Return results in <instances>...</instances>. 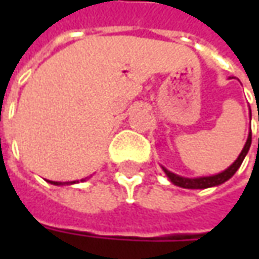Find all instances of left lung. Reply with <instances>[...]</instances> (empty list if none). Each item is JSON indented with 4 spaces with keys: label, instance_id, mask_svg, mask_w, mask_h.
<instances>
[{
    "label": "left lung",
    "instance_id": "8db88e82",
    "mask_svg": "<svg viewBox=\"0 0 259 259\" xmlns=\"http://www.w3.org/2000/svg\"><path fill=\"white\" fill-rule=\"evenodd\" d=\"M259 121V118H258ZM251 140H252V134L249 133L248 135V140H246V143H245L244 150L241 151V154L239 157L235 160V163L231 167H228L225 171L219 174H214V176H209V177H199V179H186V177H180V176H177V174L171 173V171H168V170H165L164 171L167 174V177L170 179V182L174 183L176 186H180V187H184V189H207V187H213V186H219V184L225 183L226 180H229L235 173H236V170L241 167L242 164V161H244L245 155L248 153V150H249V147H251Z\"/></svg>",
    "mask_w": 259,
    "mask_h": 259
}]
</instances>
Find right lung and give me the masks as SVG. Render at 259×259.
<instances>
[{
  "label": "right lung",
  "mask_w": 259,
  "mask_h": 259,
  "mask_svg": "<svg viewBox=\"0 0 259 259\" xmlns=\"http://www.w3.org/2000/svg\"><path fill=\"white\" fill-rule=\"evenodd\" d=\"M49 183L57 184V186H59V184H63V183H60V182H50V180H49ZM73 183H76V182H70V184H73ZM66 184H69V182H67V183H66Z\"/></svg>",
  "instance_id": "obj_1"
}]
</instances>
